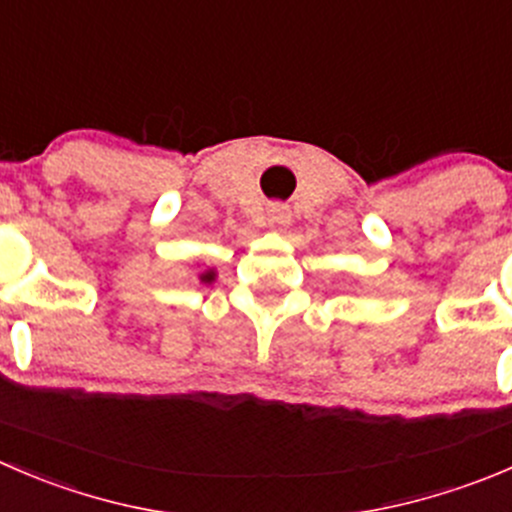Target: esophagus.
Segmentation results:
<instances>
[{
    "label": "esophagus",
    "mask_w": 512,
    "mask_h": 512,
    "mask_svg": "<svg viewBox=\"0 0 512 512\" xmlns=\"http://www.w3.org/2000/svg\"><path fill=\"white\" fill-rule=\"evenodd\" d=\"M287 222H290V210L285 205H280V202H272L267 207V225L275 227V230H282V227H287Z\"/></svg>",
    "instance_id": "esophagus-1"
}]
</instances>
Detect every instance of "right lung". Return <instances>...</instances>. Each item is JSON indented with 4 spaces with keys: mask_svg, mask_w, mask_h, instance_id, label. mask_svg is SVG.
<instances>
[{
    "mask_svg": "<svg viewBox=\"0 0 512 512\" xmlns=\"http://www.w3.org/2000/svg\"><path fill=\"white\" fill-rule=\"evenodd\" d=\"M205 280H212V272H210V275H205Z\"/></svg>",
    "mask_w": 512,
    "mask_h": 512,
    "instance_id": "right-lung-1",
    "label": "right lung"
}]
</instances>
